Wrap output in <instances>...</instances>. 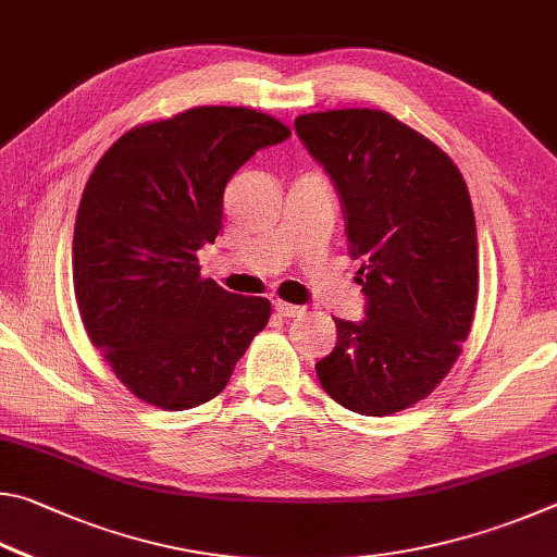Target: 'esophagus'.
I'll use <instances>...</instances> for the list:
<instances>
[{"instance_id":"obj_1","label":"esophagus","mask_w":557,"mask_h":557,"mask_svg":"<svg viewBox=\"0 0 557 557\" xmlns=\"http://www.w3.org/2000/svg\"><path fill=\"white\" fill-rule=\"evenodd\" d=\"M276 313L278 315H284V318H300L306 313V308H300V306H290V304H286V300H276Z\"/></svg>"}]
</instances>
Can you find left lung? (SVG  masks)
Masks as SVG:
<instances>
[{"label":"left lung","instance_id":"1","mask_svg":"<svg viewBox=\"0 0 557 557\" xmlns=\"http://www.w3.org/2000/svg\"><path fill=\"white\" fill-rule=\"evenodd\" d=\"M298 139L335 183L349 253L362 259L364 315L335 318L320 386L362 416L421 401L450 372L476 306V227L462 173L382 110L296 116Z\"/></svg>","mask_w":557,"mask_h":557}]
</instances>
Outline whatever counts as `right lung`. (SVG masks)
Listing matches in <instances>:
<instances>
[{"label":"right lung","mask_w":557,"mask_h":557,"mask_svg":"<svg viewBox=\"0 0 557 557\" xmlns=\"http://www.w3.org/2000/svg\"><path fill=\"white\" fill-rule=\"evenodd\" d=\"M290 129L247 107H193L134 126L95 165L73 234V286L90 343L141 401L185 411L218 396L267 298L200 276L222 230L224 185Z\"/></svg>","instance_id":"1"}]
</instances>
